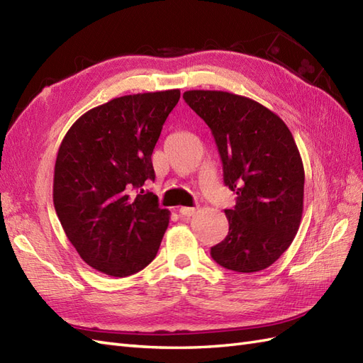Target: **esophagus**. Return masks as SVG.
Here are the masks:
<instances>
[{
    "instance_id": "obj_1",
    "label": "esophagus",
    "mask_w": 363,
    "mask_h": 363,
    "mask_svg": "<svg viewBox=\"0 0 363 363\" xmlns=\"http://www.w3.org/2000/svg\"><path fill=\"white\" fill-rule=\"evenodd\" d=\"M196 211H198L196 207H181L179 208L181 216H184V218H190L193 215H196Z\"/></svg>"
}]
</instances>
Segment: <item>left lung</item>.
<instances>
[{
    "label": "left lung",
    "mask_w": 363,
    "mask_h": 363,
    "mask_svg": "<svg viewBox=\"0 0 363 363\" xmlns=\"http://www.w3.org/2000/svg\"><path fill=\"white\" fill-rule=\"evenodd\" d=\"M184 99L210 127L224 182L238 194L225 210L228 235L210 255L227 270H265L293 242L303 211V164L290 128L235 93L189 90Z\"/></svg>",
    "instance_id": "left-lung-1"
}]
</instances>
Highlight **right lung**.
<instances>
[{"label": "right lung", "instance_id": "1", "mask_svg": "<svg viewBox=\"0 0 363 363\" xmlns=\"http://www.w3.org/2000/svg\"><path fill=\"white\" fill-rule=\"evenodd\" d=\"M178 89L115 98L86 111L60 145L53 206L70 244L95 270L125 277L150 264L170 211L144 191L153 148Z\"/></svg>", "mask_w": 363, "mask_h": 363}]
</instances>
